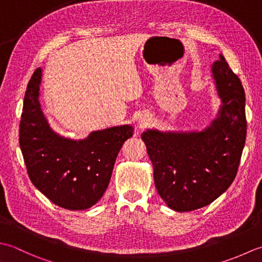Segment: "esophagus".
Segmentation results:
<instances>
[{"mask_svg":"<svg viewBox=\"0 0 262 262\" xmlns=\"http://www.w3.org/2000/svg\"><path fill=\"white\" fill-rule=\"evenodd\" d=\"M151 123V116L149 114H141L138 117V125L140 127H145Z\"/></svg>","mask_w":262,"mask_h":262,"instance_id":"34e87169","label":"esophagus"}]
</instances>
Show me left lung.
<instances>
[{
    "label": "left lung",
    "instance_id": "8db88e82",
    "mask_svg": "<svg viewBox=\"0 0 262 262\" xmlns=\"http://www.w3.org/2000/svg\"><path fill=\"white\" fill-rule=\"evenodd\" d=\"M220 110L201 131L148 129L146 143L161 198L175 211L208 206L235 179L247 137L245 94L222 54L211 66Z\"/></svg>",
    "mask_w": 262,
    "mask_h": 262
}]
</instances>
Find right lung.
<instances>
[{"mask_svg": "<svg viewBox=\"0 0 262 262\" xmlns=\"http://www.w3.org/2000/svg\"><path fill=\"white\" fill-rule=\"evenodd\" d=\"M42 70L30 78L21 114L19 143L29 179L53 204L83 210L97 204L110 183L117 155L133 136L130 124L93 131L80 140L52 129L39 101Z\"/></svg>", "mask_w": 262, "mask_h": 262, "instance_id": "right-lung-1", "label": "right lung"}]
</instances>
